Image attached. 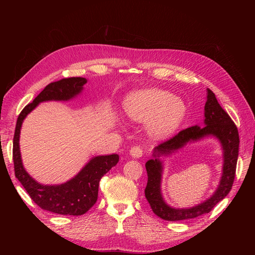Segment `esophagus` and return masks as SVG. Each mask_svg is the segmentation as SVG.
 Masks as SVG:
<instances>
[{"label": "esophagus", "instance_id": "esophagus-1", "mask_svg": "<svg viewBox=\"0 0 255 255\" xmlns=\"http://www.w3.org/2000/svg\"><path fill=\"white\" fill-rule=\"evenodd\" d=\"M129 154H130V155H132L134 158H139V157H141V156H142L143 150H142L141 146H139V145H135V146H133L132 149H130Z\"/></svg>", "mask_w": 255, "mask_h": 255}]
</instances>
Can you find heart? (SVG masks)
<instances>
[{
  "mask_svg": "<svg viewBox=\"0 0 255 255\" xmlns=\"http://www.w3.org/2000/svg\"><path fill=\"white\" fill-rule=\"evenodd\" d=\"M125 112L135 122H149L152 137L161 139L174 133L186 114V106L171 92L160 89L137 90L126 98Z\"/></svg>",
  "mask_w": 255,
  "mask_h": 255,
  "instance_id": "b5f03b06",
  "label": "heart"
}]
</instances>
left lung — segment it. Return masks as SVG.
I'll use <instances>...</instances> for the list:
<instances>
[{
    "mask_svg": "<svg viewBox=\"0 0 255 255\" xmlns=\"http://www.w3.org/2000/svg\"><path fill=\"white\" fill-rule=\"evenodd\" d=\"M204 111L205 127L199 128L198 126H195L182 129L173 137L160 142L154 149V158L145 163L148 183H146V187L144 189V195L154 214L164 220L177 221L191 219L210 213L216 204L227 197L233 186L239 148L238 129L228 113L220 106L215 94L211 89H207V101L205 103ZM208 134L217 136L221 140L224 149V159H225L224 173L218 190L210 199L194 208H170L164 203L160 194V180L162 166L158 159L159 155L163 153H170L181 147L188 141L197 140Z\"/></svg>",
    "mask_w": 255,
    "mask_h": 255,
    "instance_id": "1",
    "label": "left lung"
}]
</instances>
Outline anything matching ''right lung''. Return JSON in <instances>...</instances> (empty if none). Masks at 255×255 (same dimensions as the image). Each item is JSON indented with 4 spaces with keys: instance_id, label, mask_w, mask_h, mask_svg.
I'll list each match as a JSON object with an SVG mask.
<instances>
[{
    "instance_id": "right-lung-1",
    "label": "right lung",
    "mask_w": 255,
    "mask_h": 255,
    "mask_svg": "<svg viewBox=\"0 0 255 255\" xmlns=\"http://www.w3.org/2000/svg\"><path fill=\"white\" fill-rule=\"evenodd\" d=\"M87 83L84 78H68L50 83L32 103L27 104L17 119L13 135L12 159L16 175L30 199L42 210L58 215L80 216L95 205L98 199L99 182L119 161L118 154L97 156L85 166L78 175L65 184L47 186L37 183L23 168L19 148L20 128L24 118L43 101H67L79 95Z\"/></svg>"
}]
</instances>
